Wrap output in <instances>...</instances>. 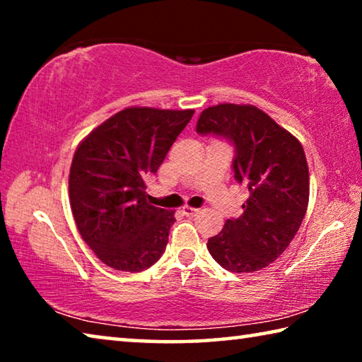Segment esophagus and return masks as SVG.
Segmentation results:
<instances>
[{"instance_id":"esophagus-1","label":"esophagus","mask_w":362,"mask_h":362,"mask_svg":"<svg viewBox=\"0 0 362 362\" xmlns=\"http://www.w3.org/2000/svg\"><path fill=\"white\" fill-rule=\"evenodd\" d=\"M182 212L185 214L187 217H193V216H196V214L199 212V209H196V207H192V206H183L182 207Z\"/></svg>"}]
</instances>
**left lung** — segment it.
Listing matches in <instances>:
<instances>
[{
	"instance_id": "8db88e82",
	"label": "left lung",
	"mask_w": 362,
	"mask_h": 362,
	"mask_svg": "<svg viewBox=\"0 0 362 362\" xmlns=\"http://www.w3.org/2000/svg\"><path fill=\"white\" fill-rule=\"evenodd\" d=\"M196 132L233 144L235 179L249 189L243 216L226 220L207 249L228 272H259L284 252L306 214L310 175L303 146L254 105L206 108Z\"/></svg>"
}]
</instances>
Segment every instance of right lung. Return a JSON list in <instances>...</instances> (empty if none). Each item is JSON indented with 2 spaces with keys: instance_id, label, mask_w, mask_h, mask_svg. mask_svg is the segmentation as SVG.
<instances>
[{
  "instance_id": "obj_1",
  "label": "right lung",
  "mask_w": 362,
  "mask_h": 362,
  "mask_svg": "<svg viewBox=\"0 0 362 362\" xmlns=\"http://www.w3.org/2000/svg\"><path fill=\"white\" fill-rule=\"evenodd\" d=\"M194 110L124 108L75 151L70 206L81 238L100 262L144 272L166 250L174 211L151 206L146 179L156 174Z\"/></svg>"
}]
</instances>
